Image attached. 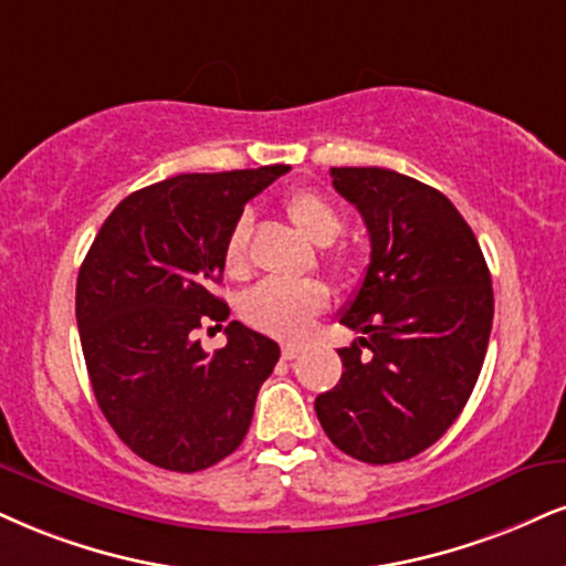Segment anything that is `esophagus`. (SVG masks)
<instances>
[{
	"mask_svg": "<svg viewBox=\"0 0 566 566\" xmlns=\"http://www.w3.org/2000/svg\"><path fill=\"white\" fill-rule=\"evenodd\" d=\"M298 354H302V348H298L296 344H285L283 346V359H296Z\"/></svg>",
	"mask_w": 566,
	"mask_h": 566,
	"instance_id": "esophagus-1",
	"label": "esophagus"
}]
</instances>
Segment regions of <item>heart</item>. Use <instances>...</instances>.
<instances>
[{
  "instance_id": "heart-1",
  "label": "heart",
  "mask_w": 566,
  "mask_h": 566,
  "mask_svg": "<svg viewBox=\"0 0 566 566\" xmlns=\"http://www.w3.org/2000/svg\"><path fill=\"white\" fill-rule=\"evenodd\" d=\"M285 212L294 220L306 239L315 243H331L340 233V212L331 199L323 197L312 188L291 193L285 199ZM247 241H249V220L239 218L228 230V239L222 243V264L230 275H239L247 268ZM325 262L336 272L348 270V254L340 249L325 251ZM327 285L315 277H302V281H283V277H270V281L256 283L241 298V315L251 327L268 333V336L296 340L310 331L312 319L325 310Z\"/></svg>"
}]
</instances>
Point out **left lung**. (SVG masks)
Segmentation results:
<instances>
[{
	"label": "left lung",
	"instance_id": "obj_1",
	"mask_svg": "<svg viewBox=\"0 0 566 566\" xmlns=\"http://www.w3.org/2000/svg\"><path fill=\"white\" fill-rule=\"evenodd\" d=\"M369 230V268L340 323L344 375L315 399L333 443L367 464L417 457L462 415L493 325L491 272L459 209L386 167H331Z\"/></svg>",
	"mask_w": 566,
	"mask_h": 566
}]
</instances>
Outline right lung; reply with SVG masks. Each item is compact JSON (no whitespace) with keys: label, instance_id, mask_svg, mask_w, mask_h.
Instances as JSON below:
<instances>
[{"label":"right lung","instance_id":"add662e5","mask_svg":"<svg viewBox=\"0 0 566 566\" xmlns=\"http://www.w3.org/2000/svg\"><path fill=\"white\" fill-rule=\"evenodd\" d=\"M289 170L159 180L125 197L91 243L75 285L83 359L102 415L144 462L199 472L247 438L281 348L233 319L228 344L207 354L193 331L228 319L212 294L222 243L247 201Z\"/></svg>","mask_w":566,"mask_h":566}]
</instances>
